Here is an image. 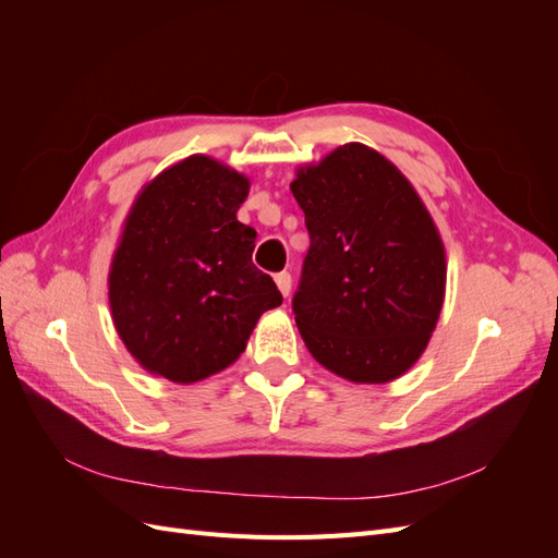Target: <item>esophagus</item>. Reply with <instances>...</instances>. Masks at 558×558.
<instances>
[{
	"mask_svg": "<svg viewBox=\"0 0 558 558\" xmlns=\"http://www.w3.org/2000/svg\"><path fill=\"white\" fill-rule=\"evenodd\" d=\"M275 281H277V289L281 291V295L289 298V295H291V283H293L291 275H289V272H279V275L275 277Z\"/></svg>",
	"mask_w": 558,
	"mask_h": 558,
	"instance_id": "1",
	"label": "esophagus"
}]
</instances>
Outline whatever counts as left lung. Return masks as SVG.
I'll use <instances>...</instances> for the list:
<instances>
[{"instance_id":"8db88e82","label":"left lung","mask_w":558,"mask_h":558,"mask_svg":"<svg viewBox=\"0 0 558 558\" xmlns=\"http://www.w3.org/2000/svg\"><path fill=\"white\" fill-rule=\"evenodd\" d=\"M291 193L310 251L293 298L312 356L353 384L402 377L426 351L447 289V253L410 179L351 142L298 167Z\"/></svg>"}]
</instances>
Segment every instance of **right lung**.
I'll use <instances>...</instances> for the list:
<instances>
[{"label":"right lung","mask_w":558,"mask_h":558,"mask_svg":"<svg viewBox=\"0 0 558 558\" xmlns=\"http://www.w3.org/2000/svg\"><path fill=\"white\" fill-rule=\"evenodd\" d=\"M248 177L189 156L134 197L109 267L118 337L146 373L195 384L240 359L263 312L281 305L251 263L256 230L238 221Z\"/></svg>","instance_id":"right-lung-1"}]
</instances>
